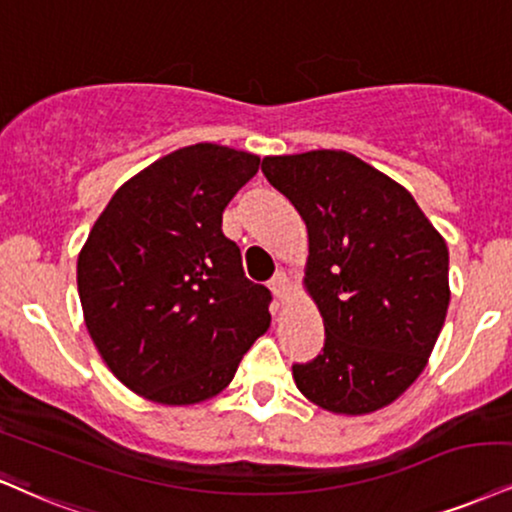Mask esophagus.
Segmentation results:
<instances>
[{
  "instance_id": "1",
  "label": "esophagus",
  "mask_w": 512,
  "mask_h": 512,
  "mask_svg": "<svg viewBox=\"0 0 512 512\" xmlns=\"http://www.w3.org/2000/svg\"><path fill=\"white\" fill-rule=\"evenodd\" d=\"M269 288H272L276 300H281V303H283V300H286V295H288V288H291V279H288V276L283 272L274 274V279L269 281Z\"/></svg>"
}]
</instances>
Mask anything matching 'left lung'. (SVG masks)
<instances>
[{
    "label": "left lung",
    "instance_id": "obj_1",
    "mask_svg": "<svg viewBox=\"0 0 512 512\" xmlns=\"http://www.w3.org/2000/svg\"><path fill=\"white\" fill-rule=\"evenodd\" d=\"M307 226L305 286L324 348L293 365L300 393L338 415L389 405L422 374L448 300V248L403 186L343 150L264 157Z\"/></svg>",
    "mask_w": 512,
    "mask_h": 512
}]
</instances>
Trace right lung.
I'll use <instances>...</instances> for the list:
<instances>
[{"label": "right lung", "mask_w": 512, "mask_h": 512, "mask_svg": "<svg viewBox=\"0 0 512 512\" xmlns=\"http://www.w3.org/2000/svg\"><path fill=\"white\" fill-rule=\"evenodd\" d=\"M260 157L214 143L171 152L116 190L78 255L85 326L114 377L162 405L217 396L269 329L272 293L221 231Z\"/></svg>", "instance_id": "right-lung-1"}]
</instances>
